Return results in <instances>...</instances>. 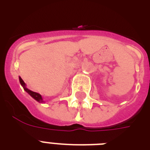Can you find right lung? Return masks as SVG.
<instances>
[{
	"mask_svg": "<svg viewBox=\"0 0 150 150\" xmlns=\"http://www.w3.org/2000/svg\"><path fill=\"white\" fill-rule=\"evenodd\" d=\"M19 82L21 86L23 87V89H24L25 91L26 92V93H29V95H30V96L34 99V100H36V101L39 103H44V101H43V97H42V96H41L40 94L38 93H36V92L31 91L30 89H28V88L26 87V86H25V83L24 82V81L22 79V78L20 77V76H19Z\"/></svg>",
	"mask_w": 150,
	"mask_h": 150,
	"instance_id": "add662e5",
	"label": "right lung"
}]
</instances>
